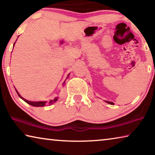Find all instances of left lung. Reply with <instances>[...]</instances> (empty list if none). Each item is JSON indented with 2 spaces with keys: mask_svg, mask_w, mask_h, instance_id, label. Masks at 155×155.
<instances>
[{
  "mask_svg": "<svg viewBox=\"0 0 155 155\" xmlns=\"http://www.w3.org/2000/svg\"><path fill=\"white\" fill-rule=\"evenodd\" d=\"M107 103H109V104H114V103H112V102H109V101H106Z\"/></svg>",
  "mask_w": 155,
  "mask_h": 155,
  "instance_id": "1",
  "label": "left lung"
}]
</instances>
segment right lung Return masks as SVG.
<instances>
[{
    "mask_svg": "<svg viewBox=\"0 0 155 155\" xmlns=\"http://www.w3.org/2000/svg\"><path fill=\"white\" fill-rule=\"evenodd\" d=\"M14 44H15V43H14ZM69 76V75H68ZM15 91H16V92H17V94H18V95L19 96V97L20 98H22L23 101H25L26 103H28V104H29L30 105H31V106H33V107H44V106H45V104H46V102H32V101H27V100H26V99H25V98H23L22 96H21L19 94H18V92L17 91V90H15ZM57 101V98H54V99H53V100H51V101H50L49 102H48V104H53L54 103H55V102Z\"/></svg>",
    "mask_w": 155,
    "mask_h": 155,
    "instance_id": "1",
    "label": "right lung"
}]
</instances>
